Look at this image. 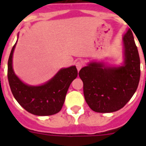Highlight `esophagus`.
Wrapping results in <instances>:
<instances>
[{"label": "esophagus", "mask_w": 146, "mask_h": 146, "mask_svg": "<svg viewBox=\"0 0 146 146\" xmlns=\"http://www.w3.org/2000/svg\"><path fill=\"white\" fill-rule=\"evenodd\" d=\"M83 63L82 61H77L76 63V68H77L78 70H80V69L82 68V66H83Z\"/></svg>", "instance_id": "obj_1"}]
</instances>
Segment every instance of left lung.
Listing matches in <instances>:
<instances>
[{
  "mask_svg": "<svg viewBox=\"0 0 146 146\" xmlns=\"http://www.w3.org/2000/svg\"><path fill=\"white\" fill-rule=\"evenodd\" d=\"M123 64L109 66L91 62L80 70L86 102L92 111L111 113L125 106L136 92L140 79V59L133 35L128 29L123 36Z\"/></svg>",
  "mask_w": 146,
  "mask_h": 146,
  "instance_id": "8db88e82",
  "label": "left lung"
}]
</instances>
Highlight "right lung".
Returning <instances> with one entry per match:
<instances>
[{
	"label": "right lung",
	"instance_id": "1",
	"mask_svg": "<svg viewBox=\"0 0 146 146\" xmlns=\"http://www.w3.org/2000/svg\"><path fill=\"white\" fill-rule=\"evenodd\" d=\"M13 45L8 60L7 77L15 99L29 113L37 116L53 115L64 105L71 82L78 75L76 66L60 69L49 81L41 86H29L19 80L13 69Z\"/></svg>",
	"mask_w": 146,
	"mask_h": 146
}]
</instances>
